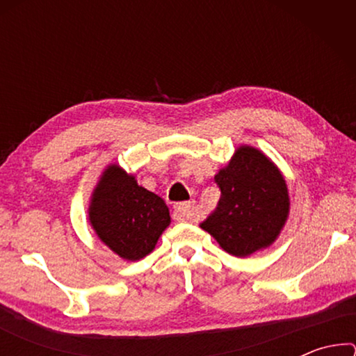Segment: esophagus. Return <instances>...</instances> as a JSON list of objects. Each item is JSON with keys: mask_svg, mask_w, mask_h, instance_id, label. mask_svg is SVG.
Masks as SVG:
<instances>
[{"mask_svg": "<svg viewBox=\"0 0 356 356\" xmlns=\"http://www.w3.org/2000/svg\"><path fill=\"white\" fill-rule=\"evenodd\" d=\"M174 218L177 221H191L193 220L191 202L176 204V207H174Z\"/></svg>", "mask_w": 356, "mask_h": 356, "instance_id": "34e87169", "label": "esophagus"}]
</instances>
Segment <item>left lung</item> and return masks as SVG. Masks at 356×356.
Wrapping results in <instances>:
<instances>
[{"label":"left lung","instance_id":"8db88e82","mask_svg":"<svg viewBox=\"0 0 356 356\" xmlns=\"http://www.w3.org/2000/svg\"><path fill=\"white\" fill-rule=\"evenodd\" d=\"M215 182L221 197L215 212L201 222L204 231L236 257L273 245L291 212L287 182L280 168L262 150L242 144Z\"/></svg>","mask_w":356,"mask_h":356}]
</instances>
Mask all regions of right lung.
<instances>
[{"label":"right lung","instance_id":"add662e5","mask_svg":"<svg viewBox=\"0 0 356 356\" xmlns=\"http://www.w3.org/2000/svg\"><path fill=\"white\" fill-rule=\"evenodd\" d=\"M88 218L100 242L125 261L152 252L171 225L170 209L159 195L138 184L118 163L108 165L92 190Z\"/></svg>","mask_w":356,"mask_h":356}]
</instances>
